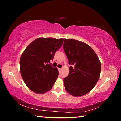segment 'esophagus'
Masks as SVG:
<instances>
[{
    "instance_id": "esophagus-1",
    "label": "esophagus",
    "mask_w": 121,
    "mask_h": 121,
    "mask_svg": "<svg viewBox=\"0 0 121 121\" xmlns=\"http://www.w3.org/2000/svg\"><path fill=\"white\" fill-rule=\"evenodd\" d=\"M61 69H60V68H58V72H59L60 73L61 71Z\"/></svg>"
}]
</instances>
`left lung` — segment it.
<instances>
[{
	"mask_svg": "<svg viewBox=\"0 0 121 121\" xmlns=\"http://www.w3.org/2000/svg\"><path fill=\"white\" fill-rule=\"evenodd\" d=\"M64 50L69 68L68 76L64 79L67 92L73 96H81L89 92L99 78L101 63L97 54L86 43L71 39H64Z\"/></svg>",
	"mask_w": 121,
	"mask_h": 121,
	"instance_id": "left-lung-1",
	"label": "left lung"
}]
</instances>
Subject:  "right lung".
<instances>
[{"label": "right lung", "instance_id": "1", "mask_svg": "<svg viewBox=\"0 0 121 121\" xmlns=\"http://www.w3.org/2000/svg\"><path fill=\"white\" fill-rule=\"evenodd\" d=\"M63 38L40 37L29 44L22 54L20 72L25 83L34 92L43 94L52 89L59 74L49 64L63 43Z\"/></svg>", "mask_w": 121, "mask_h": 121}]
</instances>
